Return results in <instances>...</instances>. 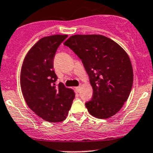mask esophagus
Wrapping results in <instances>:
<instances>
[{
	"mask_svg": "<svg viewBox=\"0 0 153 153\" xmlns=\"http://www.w3.org/2000/svg\"><path fill=\"white\" fill-rule=\"evenodd\" d=\"M80 88H81V86H80V85H79V86L75 87V90H76L77 92H79L80 91Z\"/></svg>",
	"mask_w": 153,
	"mask_h": 153,
	"instance_id": "obj_1",
	"label": "esophagus"
}]
</instances>
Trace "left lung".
<instances>
[{
  "instance_id": "8db88e82",
  "label": "left lung",
  "mask_w": 153,
  "mask_h": 153,
  "mask_svg": "<svg viewBox=\"0 0 153 153\" xmlns=\"http://www.w3.org/2000/svg\"><path fill=\"white\" fill-rule=\"evenodd\" d=\"M81 59L93 88L85 104L92 116L106 119L116 114L128 100L133 69L128 54L117 43L101 35H75L64 43Z\"/></svg>"
}]
</instances>
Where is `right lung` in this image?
Instances as JSON below:
<instances>
[{
    "label": "right lung",
    "instance_id": "obj_1",
    "mask_svg": "<svg viewBox=\"0 0 153 153\" xmlns=\"http://www.w3.org/2000/svg\"><path fill=\"white\" fill-rule=\"evenodd\" d=\"M67 35L41 38L27 55L22 66L20 85L25 102L37 115L56 123L66 118L75 93L63 83L56 86L57 76L53 70V58Z\"/></svg>",
    "mask_w": 153,
    "mask_h": 153
}]
</instances>
